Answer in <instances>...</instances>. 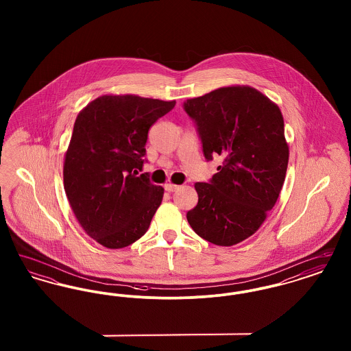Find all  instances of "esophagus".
<instances>
[{"label":"esophagus","instance_id":"esophagus-1","mask_svg":"<svg viewBox=\"0 0 351 351\" xmlns=\"http://www.w3.org/2000/svg\"><path fill=\"white\" fill-rule=\"evenodd\" d=\"M165 189L169 192V193H172V192H175V191H178L179 189V185H176V184H166L165 185Z\"/></svg>","mask_w":351,"mask_h":351}]
</instances>
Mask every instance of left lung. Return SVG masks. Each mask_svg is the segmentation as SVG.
Instances as JSON below:
<instances>
[{
    "label": "left lung",
    "mask_w": 351,
    "mask_h": 351,
    "mask_svg": "<svg viewBox=\"0 0 351 351\" xmlns=\"http://www.w3.org/2000/svg\"><path fill=\"white\" fill-rule=\"evenodd\" d=\"M195 122L206 162H223L208 183H196L197 205L186 213L195 233L233 246L255 233L279 197L288 166L283 116L250 86H226L183 104Z\"/></svg>",
    "instance_id": "1"
}]
</instances>
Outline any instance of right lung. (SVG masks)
<instances>
[{"label": "right lung", "instance_id": "right-lung-1", "mask_svg": "<svg viewBox=\"0 0 351 351\" xmlns=\"http://www.w3.org/2000/svg\"><path fill=\"white\" fill-rule=\"evenodd\" d=\"M175 104L105 95L75 121L63 169L66 195L85 233L108 249L138 241L162 202L163 188L138 171L151 126Z\"/></svg>", "mask_w": 351, "mask_h": 351}]
</instances>
